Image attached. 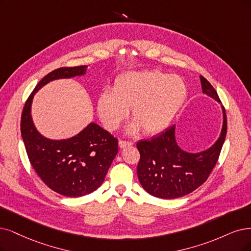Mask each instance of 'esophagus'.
<instances>
[{
	"label": "esophagus",
	"instance_id": "34e87169",
	"mask_svg": "<svg viewBox=\"0 0 251 251\" xmlns=\"http://www.w3.org/2000/svg\"><path fill=\"white\" fill-rule=\"evenodd\" d=\"M132 145H133L132 142H127V141H122V140L119 141V147L121 148V149L127 147V146H132Z\"/></svg>",
	"mask_w": 251,
	"mask_h": 251
}]
</instances>
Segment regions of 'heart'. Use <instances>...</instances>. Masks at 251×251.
Wrapping results in <instances>:
<instances>
[{
  "instance_id": "obj_1",
  "label": "heart",
  "mask_w": 251,
  "mask_h": 251,
  "mask_svg": "<svg viewBox=\"0 0 251 251\" xmlns=\"http://www.w3.org/2000/svg\"><path fill=\"white\" fill-rule=\"evenodd\" d=\"M187 97V86L178 75L158 70L128 72L119 76L113 91H103L97 99V113L106 129L113 131L127 118L129 109L134 122L129 132L141 128L147 134L168 127Z\"/></svg>"
}]
</instances>
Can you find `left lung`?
I'll use <instances>...</instances> for the list:
<instances>
[{
	"mask_svg": "<svg viewBox=\"0 0 251 251\" xmlns=\"http://www.w3.org/2000/svg\"><path fill=\"white\" fill-rule=\"evenodd\" d=\"M200 77L202 93L220 103L216 90L205 77ZM221 107L224 124L220 135L215 144L205 151L189 153L182 150L176 141L175 125L150 141H140L136 144L141 154L137 177L148 193L159 199H178L206 182L219 158L226 136V109Z\"/></svg>",
	"mask_w": 251,
	"mask_h": 251,
	"instance_id": "left-lung-1",
	"label": "left lung"
}]
</instances>
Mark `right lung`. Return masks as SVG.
Listing matches in <instances>:
<instances>
[{"label": "right lung", "mask_w": 251, "mask_h": 251, "mask_svg": "<svg viewBox=\"0 0 251 251\" xmlns=\"http://www.w3.org/2000/svg\"><path fill=\"white\" fill-rule=\"evenodd\" d=\"M87 67H62L45 75L27 98L21 121L23 141L33 169L51 190L69 198L86 196L100 186L118 153V140L93 122L75 136L50 140L36 129L31 106L35 93L46 83L83 75Z\"/></svg>", "instance_id": "1"}]
</instances>
